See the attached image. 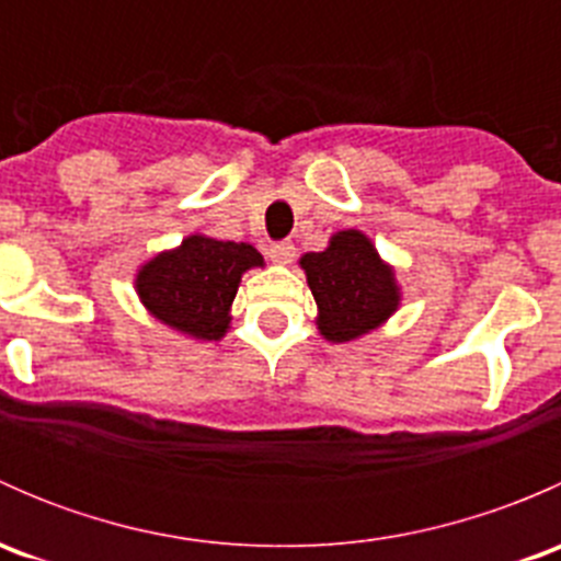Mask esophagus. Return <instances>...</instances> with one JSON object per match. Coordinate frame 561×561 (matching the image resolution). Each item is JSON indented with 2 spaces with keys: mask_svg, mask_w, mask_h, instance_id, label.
Wrapping results in <instances>:
<instances>
[{
  "mask_svg": "<svg viewBox=\"0 0 561 561\" xmlns=\"http://www.w3.org/2000/svg\"><path fill=\"white\" fill-rule=\"evenodd\" d=\"M268 254L274 263L287 265V263H293V257H296V244H293V241H279V244H274L268 249Z\"/></svg>",
  "mask_w": 561,
  "mask_h": 561,
  "instance_id": "34e87169",
  "label": "esophagus"
}]
</instances>
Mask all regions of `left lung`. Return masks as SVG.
<instances>
[{"label":"left lung","instance_id":"8db88e82","mask_svg":"<svg viewBox=\"0 0 561 561\" xmlns=\"http://www.w3.org/2000/svg\"><path fill=\"white\" fill-rule=\"evenodd\" d=\"M304 268L317 304V331L325 342L347 344L380 328L401 304L393 265L360 230H339L322 252H307Z\"/></svg>","mask_w":561,"mask_h":561}]
</instances>
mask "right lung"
I'll list each match as a JSON object with an SVG mask.
<instances>
[{"mask_svg":"<svg viewBox=\"0 0 561 561\" xmlns=\"http://www.w3.org/2000/svg\"><path fill=\"white\" fill-rule=\"evenodd\" d=\"M263 265V254L252 244L192 233L140 265L135 293L162 325L195 342H219L233 320L230 307L241 276Z\"/></svg>","mask_w":561,"mask_h":561,"instance_id":"1","label":"right lung"}]
</instances>
